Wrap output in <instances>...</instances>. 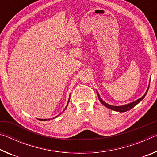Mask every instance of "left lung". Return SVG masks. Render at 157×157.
<instances>
[{
	"instance_id": "obj_1",
	"label": "left lung",
	"mask_w": 157,
	"mask_h": 157,
	"mask_svg": "<svg viewBox=\"0 0 157 157\" xmlns=\"http://www.w3.org/2000/svg\"><path fill=\"white\" fill-rule=\"evenodd\" d=\"M148 89H147V92L145 93V95H143V97L139 98V99H138L137 100L135 101V102H132V103H129V104L126 105L119 106V107H117V106H112V105H110L107 104V103L105 102L104 101H103L102 99H101L100 96L99 95V94H98V93H97V94H98V99L100 100V102L102 103V104L103 105L105 106L106 107H107V108H109V109H112V110H114V111H119V112H124V111H127L130 110L132 108L135 107V106H136V105L138 104V103H139V102H140V101H141V100L143 99V98H145V96L146 95V94H147V91H148Z\"/></svg>"
}]
</instances>
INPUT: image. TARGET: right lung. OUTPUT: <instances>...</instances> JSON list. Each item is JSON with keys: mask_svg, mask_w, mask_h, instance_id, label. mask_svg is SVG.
Here are the masks:
<instances>
[{"mask_svg": "<svg viewBox=\"0 0 157 157\" xmlns=\"http://www.w3.org/2000/svg\"><path fill=\"white\" fill-rule=\"evenodd\" d=\"M70 100V99H69ZM68 102H69V100H68ZM65 110V109H64ZM60 115V114H59ZM56 117H57V116H56ZM39 120H40V121H47V119H39Z\"/></svg>", "mask_w": 157, "mask_h": 157, "instance_id": "1", "label": "right lung"}]
</instances>
